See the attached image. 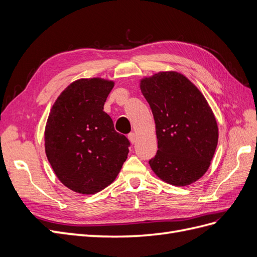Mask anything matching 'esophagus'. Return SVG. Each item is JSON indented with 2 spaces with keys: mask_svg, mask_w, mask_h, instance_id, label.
Listing matches in <instances>:
<instances>
[{
  "mask_svg": "<svg viewBox=\"0 0 257 257\" xmlns=\"http://www.w3.org/2000/svg\"><path fill=\"white\" fill-rule=\"evenodd\" d=\"M128 139H130V142L132 143V144H135L136 143V141H137V136H136V134L134 133H130L128 134Z\"/></svg>",
  "mask_w": 257,
  "mask_h": 257,
  "instance_id": "obj_1",
  "label": "esophagus"
}]
</instances>
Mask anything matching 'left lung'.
<instances>
[{
    "label": "left lung",
    "mask_w": 257,
    "mask_h": 257,
    "mask_svg": "<svg viewBox=\"0 0 257 257\" xmlns=\"http://www.w3.org/2000/svg\"><path fill=\"white\" fill-rule=\"evenodd\" d=\"M141 90L151 107L158 138L151 169L172 185L197 181L211 164L219 139L215 116L203 93L175 71L145 77Z\"/></svg>",
    "instance_id": "8db88e82"
}]
</instances>
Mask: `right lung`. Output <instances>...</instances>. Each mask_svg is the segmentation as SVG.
<instances>
[{
  "instance_id": "obj_1",
  "label": "right lung",
  "mask_w": 257,
  "mask_h": 257,
  "mask_svg": "<svg viewBox=\"0 0 257 257\" xmlns=\"http://www.w3.org/2000/svg\"><path fill=\"white\" fill-rule=\"evenodd\" d=\"M114 82L81 78L62 91L45 127V151L54 174L76 193L95 194L111 184L127 159L128 139L104 111Z\"/></svg>"
}]
</instances>
